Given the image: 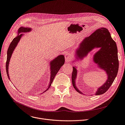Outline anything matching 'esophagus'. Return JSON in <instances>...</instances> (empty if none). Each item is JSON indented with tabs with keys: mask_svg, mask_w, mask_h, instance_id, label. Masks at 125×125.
I'll return each instance as SVG.
<instances>
[{
	"mask_svg": "<svg viewBox=\"0 0 125 125\" xmlns=\"http://www.w3.org/2000/svg\"><path fill=\"white\" fill-rule=\"evenodd\" d=\"M71 55L69 54H66L65 56V61L67 62H69L70 60L71 59Z\"/></svg>",
	"mask_w": 125,
	"mask_h": 125,
	"instance_id": "esophagus-1",
	"label": "esophagus"
}]
</instances>
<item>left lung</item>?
Listing matches in <instances>:
<instances>
[{"mask_svg":"<svg viewBox=\"0 0 125 125\" xmlns=\"http://www.w3.org/2000/svg\"><path fill=\"white\" fill-rule=\"evenodd\" d=\"M95 48H100V50L95 54L94 61L107 74L106 82L98 88L96 92V95H99L105 93L113 84L117 75L119 63L116 43L111 38L109 32L106 28L98 29L90 36L85 38L76 50V58L82 59ZM76 75L77 70L75 67H73L72 73L73 86L77 92L83 94L75 86Z\"/></svg>","mask_w":125,"mask_h":125,"instance_id":"obj_1","label":"left lung"}]
</instances>
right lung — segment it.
Listing matches in <instances>:
<instances>
[{
	"label": "right lung",
	"instance_id": "1",
	"mask_svg": "<svg viewBox=\"0 0 125 125\" xmlns=\"http://www.w3.org/2000/svg\"><path fill=\"white\" fill-rule=\"evenodd\" d=\"M31 30V29L30 28L28 27H21L18 29V33H24V32H28ZM23 35V34H21L20 35H18L16 37H15L14 39H13L12 41L11 42L7 52V60H6V73H7L8 76L10 79L9 75V64L10 61V59L11 58V55L13 51H14L16 46L17 45L18 42H19L20 39H21L22 36ZM65 62V58L64 56L63 55H60L58 56L57 58H56L54 60H52L50 62L51 65V78H50V84L48 86V88L47 89V91L50 86H51V84L54 80V78H55V75L57 73L59 69H60L61 67L64 65Z\"/></svg>",
	"mask_w": 125,
	"mask_h": 125
}]
</instances>
